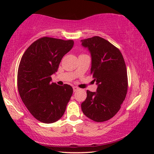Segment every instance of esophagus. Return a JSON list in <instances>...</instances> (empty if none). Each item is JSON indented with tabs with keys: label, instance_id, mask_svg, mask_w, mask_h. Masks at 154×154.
Returning <instances> with one entry per match:
<instances>
[{
	"label": "esophagus",
	"instance_id": "obj_1",
	"mask_svg": "<svg viewBox=\"0 0 154 154\" xmlns=\"http://www.w3.org/2000/svg\"><path fill=\"white\" fill-rule=\"evenodd\" d=\"M72 88H73V91H74V92H76V91H77L78 90H79V88H78L77 87H76V86H74Z\"/></svg>",
	"mask_w": 154,
	"mask_h": 154
}]
</instances>
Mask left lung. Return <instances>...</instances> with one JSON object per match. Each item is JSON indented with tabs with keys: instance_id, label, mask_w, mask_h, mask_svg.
Returning a JSON list of instances; mask_svg holds the SVG:
<instances>
[{
	"instance_id": "8db88e82",
	"label": "left lung",
	"mask_w": 154,
	"mask_h": 154,
	"mask_svg": "<svg viewBox=\"0 0 154 154\" xmlns=\"http://www.w3.org/2000/svg\"><path fill=\"white\" fill-rule=\"evenodd\" d=\"M92 57L90 73L98 85L96 92L87 90L82 103L83 113L97 122L109 120L118 113L128 90L126 64L120 51L100 36L81 41Z\"/></svg>"
}]
</instances>
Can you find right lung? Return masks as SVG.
Instances as JSON below:
<instances>
[{"instance_id": "add662e5", "label": "right lung", "mask_w": 154, "mask_h": 154, "mask_svg": "<svg viewBox=\"0 0 154 154\" xmlns=\"http://www.w3.org/2000/svg\"><path fill=\"white\" fill-rule=\"evenodd\" d=\"M74 41L44 37L28 47L17 72V88L23 103L37 120L45 124L63 116L72 94L71 85L51 82L62 58L72 48Z\"/></svg>"}]
</instances>
